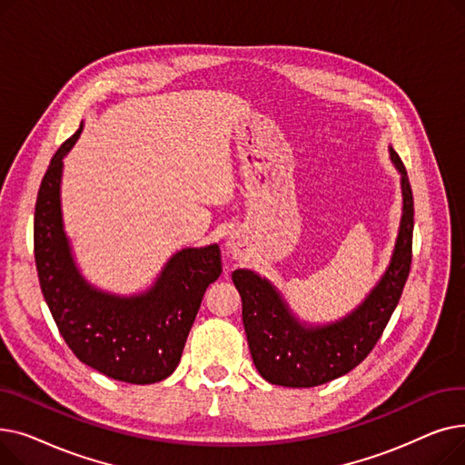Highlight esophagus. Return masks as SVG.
<instances>
[{"mask_svg":"<svg viewBox=\"0 0 465 465\" xmlns=\"http://www.w3.org/2000/svg\"><path fill=\"white\" fill-rule=\"evenodd\" d=\"M226 251H228V254L233 260H241L242 256H245V252H247V241H245V237L239 235V233L230 235L228 241H226Z\"/></svg>","mask_w":465,"mask_h":465,"instance_id":"esophagus-1","label":"esophagus"}]
</instances>
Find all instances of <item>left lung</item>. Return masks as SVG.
<instances>
[{
  "mask_svg": "<svg viewBox=\"0 0 465 465\" xmlns=\"http://www.w3.org/2000/svg\"><path fill=\"white\" fill-rule=\"evenodd\" d=\"M388 154L400 173V228L386 270L352 311L337 321L309 322L300 319L270 279L245 267L232 273L251 356L267 382L311 388L349 373L371 352L392 316L411 270L414 209L407 171L392 146Z\"/></svg>",
  "mask_w": 465,
  "mask_h": 465,
  "instance_id": "8db88e82",
  "label": "left lung"
}]
</instances>
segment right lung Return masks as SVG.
I'll list each match as a JSON object with an SVG mask.
<instances>
[{
  "mask_svg": "<svg viewBox=\"0 0 465 465\" xmlns=\"http://www.w3.org/2000/svg\"><path fill=\"white\" fill-rule=\"evenodd\" d=\"M83 126L60 146L39 188L34 224L39 284L67 347L83 363L114 381L160 382L177 370L205 290L223 273L220 249L211 242L177 251L154 282L134 294L88 281L62 211L64 158Z\"/></svg>",
  "mask_w": 465,
  "mask_h": 465,
  "instance_id": "obj_1",
  "label": "right lung"
}]
</instances>
